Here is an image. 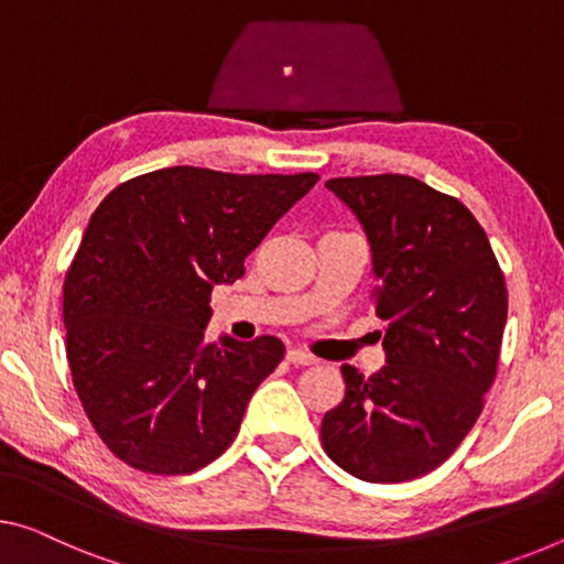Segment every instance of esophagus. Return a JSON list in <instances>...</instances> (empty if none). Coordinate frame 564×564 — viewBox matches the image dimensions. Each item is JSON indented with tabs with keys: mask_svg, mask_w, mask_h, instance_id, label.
Here are the masks:
<instances>
[{
	"mask_svg": "<svg viewBox=\"0 0 564 564\" xmlns=\"http://www.w3.org/2000/svg\"><path fill=\"white\" fill-rule=\"evenodd\" d=\"M288 360L292 362V366H312V362H315V358H312L310 352L300 350V348H290L288 350Z\"/></svg>",
	"mask_w": 564,
	"mask_h": 564,
	"instance_id": "1",
	"label": "esophagus"
}]
</instances>
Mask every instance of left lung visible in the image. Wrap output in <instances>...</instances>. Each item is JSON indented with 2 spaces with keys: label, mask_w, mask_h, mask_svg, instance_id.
Returning <instances> with one entry per match:
<instances>
[{
  "label": "left lung",
  "mask_w": 564,
  "mask_h": 564,
  "mask_svg": "<svg viewBox=\"0 0 564 564\" xmlns=\"http://www.w3.org/2000/svg\"><path fill=\"white\" fill-rule=\"evenodd\" d=\"M325 186L368 237L386 366L368 378L340 368L345 398L325 413L319 438L362 481H409L444 464L479 419L507 325L505 274L474 214L419 178Z\"/></svg>",
  "instance_id": "1"
}]
</instances>
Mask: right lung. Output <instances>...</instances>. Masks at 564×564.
<instances>
[{
	"label": "right lung",
	"mask_w": 564,
	"mask_h": 564,
	"mask_svg": "<svg viewBox=\"0 0 564 564\" xmlns=\"http://www.w3.org/2000/svg\"><path fill=\"white\" fill-rule=\"evenodd\" d=\"M317 178L171 166L95 209L65 274V350L77 398L120 462L173 476L227 452L284 345L206 343L212 290L245 274L247 254Z\"/></svg>",
	"instance_id": "1"
}]
</instances>
